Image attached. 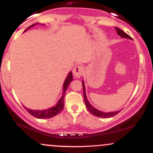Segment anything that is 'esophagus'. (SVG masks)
<instances>
[{"label":"esophagus","mask_w":153,"mask_h":153,"mask_svg":"<svg viewBox=\"0 0 153 153\" xmlns=\"http://www.w3.org/2000/svg\"><path fill=\"white\" fill-rule=\"evenodd\" d=\"M84 73V68L82 66H76L73 69V75H74L75 78H79L82 76V74Z\"/></svg>","instance_id":"esophagus-1"}]
</instances>
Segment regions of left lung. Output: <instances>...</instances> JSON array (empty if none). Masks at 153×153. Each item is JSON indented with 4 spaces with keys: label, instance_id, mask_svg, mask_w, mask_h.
Segmentation results:
<instances>
[{
    "label": "left lung",
    "instance_id": "8db88e82",
    "mask_svg": "<svg viewBox=\"0 0 153 153\" xmlns=\"http://www.w3.org/2000/svg\"><path fill=\"white\" fill-rule=\"evenodd\" d=\"M115 29L116 30H117V34H118V35H119L120 36H122L123 38H127V39H132V38H131L130 36H129L127 34H126L124 31L122 30V29H120L119 28L115 27ZM82 89H83V97H84V101H85V106H86L87 109L92 114L96 116V117H101V118H110V117H114V116L117 115L119 112H120L121 110L117 111H114V112H108V113H105V112L101 111L98 110L97 108H94V107L88 102V101L87 99L86 94H85V85H84L83 80H82Z\"/></svg>",
    "mask_w": 153,
    "mask_h": 153
}]
</instances>
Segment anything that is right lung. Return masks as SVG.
Here are the masks:
<instances>
[{"mask_svg":"<svg viewBox=\"0 0 153 153\" xmlns=\"http://www.w3.org/2000/svg\"><path fill=\"white\" fill-rule=\"evenodd\" d=\"M35 24H33V25L29 26V27L26 29L25 31L27 30V29H29V28H31V26H34ZM73 74H72V72H70L69 74H68V76H67L65 80L64 84H63L62 96H61V98L59 99L58 102H57V103L55 105V106L52 107V108H47L46 110H41V111L31 110L25 107L26 111H27L30 114L32 115L33 117H36V118H38V119H48L58 114L59 112H61V111L63 109V108H64L65 95L66 90L67 88H68V85H69V84L71 83L72 80H73Z\"/></svg>","mask_w":153,"mask_h":153,"instance_id":"add662e5","label":"right lung"}]
</instances>
